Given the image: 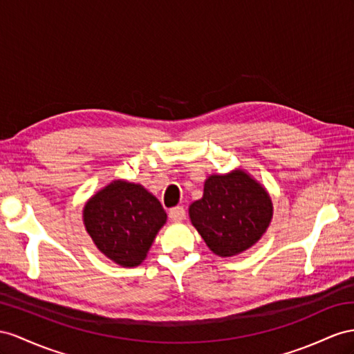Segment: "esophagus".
<instances>
[{
    "instance_id": "1",
    "label": "esophagus",
    "mask_w": 354,
    "mask_h": 354,
    "mask_svg": "<svg viewBox=\"0 0 354 354\" xmlns=\"http://www.w3.org/2000/svg\"><path fill=\"white\" fill-rule=\"evenodd\" d=\"M169 218L171 221H183L185 220V209L183 206H175L169 211Z\"/></svg>"
}]
</instances>
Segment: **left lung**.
<instances>
[{
	"label": "left lung",
	"instance_id": "left-lung-1",
	"mask_svg": "<svg viewBox=\"0 0 354 354\" xmlns=\"http://www.w3.org/2000/svg\"><path fill=\"white\" fill-rule=\"evenodd\" d=\"M189 220L214 254H241L263 236L274 207L265 189L241 169L205 180L203 197L189 205Z\"/></svg>",
	"mask_w": 354,
	"mask_h": 354
}]
</instances>
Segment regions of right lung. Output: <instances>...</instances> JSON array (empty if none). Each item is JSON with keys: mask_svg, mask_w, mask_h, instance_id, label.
<instances>
[{"mask_svg": "<svg viewBox=\"0 0 354 354\" xmlns=\"http://www.w3.org/2000/svg\"><path fill=\"white\" fill-rule=\"evenodd\" d=\"M167 220L156 196L140 184L113 180L89 198L84 224L95 247L122 268L139 266Z\"/></svg>", "mask_w": 354, "mask_h": 354, "instance_id": "add662e5", "label": "right lung"}]
</instances>
